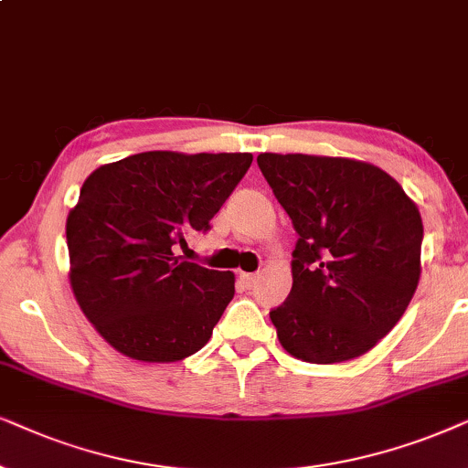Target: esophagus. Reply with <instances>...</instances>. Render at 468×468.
Instances as JSON below:
<instances>
[{"label": "esophagus", "mask_w": 468, "mask_h": 468, "mask_svg": "<svg viewBox=\"0 0 468 468\" xmlns=\"http://www.w3.org/2000/svg\"><path fill=\"white\" fill-rule=\"evenodd\" d=\"M257 278H259L257 273H246V271L239 273V282L244 289H252V286L257 284Z\"/></svg>", "instance_id": "esophagus-1"}]
</instances>
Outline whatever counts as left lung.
<instances>
[{"mask_svg":"<svg viewBox=\"0 0 468 468\" xmlns=\"http://www.w3.org/2000/svg\"><path fill=\"white\" fill-rule=\"evenodd\" d=\"M257 162L299 235L292 289L270 313L280 345L310 364L359 357L400 321L420 282V209L368 162L306 154Z\"/></svg>","mask_w":468,"mask_h":468,"instance_id":"1","label":"left lung"}]
</instances>
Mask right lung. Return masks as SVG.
I'll use <instances>...</instances> for the list:
<instances>
[{"instance_id":"1","label":"right lung","mask_w":468,"mask_h":468,"mask_svg":"<svg viewBox=\"0 0 468 468\" xmlns=\"http://www.w3.org/2000/svg\"><path fill=\"white\" fill-rule=\"evenodd\" d=\"M250 165L252 154L143 152L85 179L66 222L70 284L115 351L166 364L207 345L235 276L173 250L207 233Z\"/></svg>"}]
</instances>
